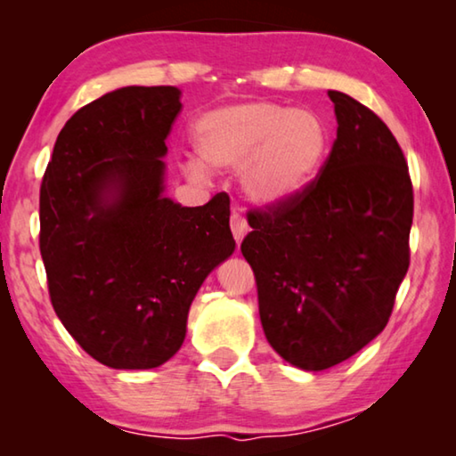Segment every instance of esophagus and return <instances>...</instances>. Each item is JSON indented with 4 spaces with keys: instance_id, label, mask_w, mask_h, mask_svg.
I'll use <instances>...</instances> for the list:
<instances>
[{
    "instance_id": "34e87169",
    "label": "esophagus",
    "mask_w": 456,
    "mask_h": 456,
    "mask_svg": "<svg viewBox=\"0 0 456 456\" xmlns=\"http://www.w3.org/2000/svg\"><path fill=\"white\" fill-rule=\"evenodd\" d=\"M231 233H233V237H235V241H237V245L243 241V237L247 235V231H249V227H247V221L243 219V215H239V213H233L231 215Z\"/></svg>"
}]
</instances>
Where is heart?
Masks as SVG:
<instances>
[{
    "mask_svg": "<svg viewBox=\"0 0 456 456\" xmlns=\"http://www.w3.org/2000/svg\"><path fill=\"white\" fill-rule=\"evenodd\" d=\"M191 142L200 163L189 165L192 176H203V167H241L245 197L259 207H277L304 195L318 179L331 133L310 108L247 100L200 114L192 122Z\"/></svg>",
    "mask_w": 456,
    "mask_h": 456,
    "instance_id": "obj_1",
    "label": "heart"
}]
</instances>
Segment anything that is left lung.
Masks as SVG:
<instances>
[{
  "mask_svg": "<svg viewBox=\"0 0 456 456\" xmlns=\"http://www.w3.org/2000/svg\"><path fill=\"white\" fill-rule=\"evenodd\" d=\"M338 133L315 183L249 211L241 253L257 281L267 342L320 372L380 334L411 264L412 183L395 134L358 100L330 90Z\"/></svg>",
  "mask_w": 456,
  "mask_h": 456,
  "instance_id": "8db88e82",
  "label": "left lung"
}]
</instances>
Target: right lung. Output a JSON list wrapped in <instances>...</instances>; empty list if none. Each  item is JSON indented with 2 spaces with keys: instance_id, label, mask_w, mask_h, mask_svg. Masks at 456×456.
I'll use <instances>...</instances> for the list:
<instances>
[{
  "instance_id": "obj_1",
  "label": "right lung",
  "mask_w": 456,
  "mask_h": 456,
  "mask_svg": "<svg viewBox=\"0 0 456 456\" xmlns=\"http://www.w3.org/2000/svg\"><path fill=\"white\" fill-rule=\"evenodd\" d=\"M175 86H126L60 130L40 189V251L53 312L100 364L149 370L184 342L189 307L235 251L229 197H165Z\"/></svg>"
}]
</instances>
